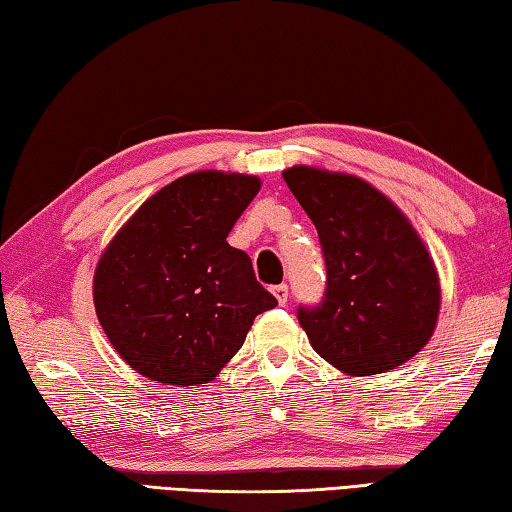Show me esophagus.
Masks as SVG:
<instances>
[{
  "mask_svg": "<svg viewBox=\"0 0 512 512\" xmlns=\"http://www.w3.org/2000/svg\"><path fill=\"white\" fill-rule=\"evenodd\" d=\"M272 294L276 296L278 305H285V303H287V296H289V289H287L285 283H283V285H276V287L272 289Z\"/></svg>",
  "mask_w": 512,
  "mask_h": 512,
  "instance_id": "34e87169",
  "label": "esophagus"
}]
</instances>
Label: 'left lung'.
<instances>
[{
  "instance_id": "left-lung-1",
  "label": "left lung",
  "mask_w": 512,
  "mask_h": 512,
  "mask_svg": "<svg viewBox=\"0 0 512 512\" xmlns=\"http://www.w3.org/2000/svg\"><path fill=\"white\" fill-rule=\"evenodd\" d=\"M318 231L327 292L298 310L316 354L350 376L399 368L435 334L441 283L408 216L352 173L294 165L283 171Z\"/></svg>"
}]
</instances>
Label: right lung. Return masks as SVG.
<instances>
[{
  "mask_svg": "<svg viewBox=\"0 0 512 512\" xmlns=\"http://www.w3.org/2000/svg\"><path fill=\"white\" fill-rule=\"evenodd\" d=\"M260 178L194 171L144 200L93 274L95 314L122 361L165 385H202L234 359L276 298L227 236Z\"/></svg>",
  "mask_w": 512,
  "mask_h": 512,
  "instance_id": "1",
  "label": "right lung"
}]
</instances>
